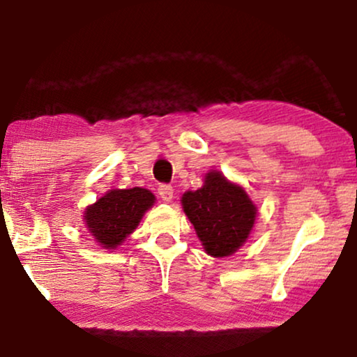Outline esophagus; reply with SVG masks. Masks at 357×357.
<instances>
[{
  "label": "esophagus",
  "mask_w": 357,
  "mask_h": 357,
  "mask_svg": "<svg viewBox=\"0 0 357 357\" xmlns=\"http://www.w3.org/2000/svg\"><path fill=\"white\" fill-rule=\"evenodd\" d=\"M158 193L160 195V198H162L164 202H170V199L174 198V188L170 187L169 183H160L158 187Z\"/></svg>",
  "instance_id": "esophagus-1"
}]
</instances>
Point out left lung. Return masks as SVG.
<instances>
[{
	"instance_id": "1",
	"label": "left lung",
	"mask_w": 357,
	"mask_h": 357,
	"mask_svg": "<svg viewBox=\"0 0 357 357\" xmlns=\"http://www.w3.org/2000/svg\"><path fill=\"white\" fill-rule=\"evenodd\" d=\"M182 206L211 257L232 255L247 241L257 216L243 188L216 170L206 175L202 188L183 195Z\"/></svg>"
}]
</instances>
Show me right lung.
<instances>
[{
    "label": "right lung",
    "mask_w": 357,
    "mask_h": 357,
    "mask_svg": "<svg viewBox=\"0 0 357 357\" xmlns=\"http://www.w3.org/2000/svg\"><path fill=\"white\" fill-rule=\"evenodd\" d=\"M154 195L146 188L112 190L86 209L89 232L104 248H116L153 206Z\"/></svg>",
    "instance_id": "right-lung-1"
}]
</instances>
